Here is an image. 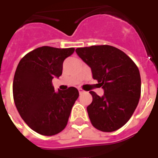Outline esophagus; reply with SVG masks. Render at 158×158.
Listing matches in <instances>:
<instances>
[{"instance_id":"esophagus-1","label":"esophagus","mask_w":158,"mask_h":158,"mask_svg":"<svg viewBox=\"0 0 158 158\" xmlns=\"http://www.w3.org/2000/svg\"><path fill=\"white\" fill-rule=\"evenodd\" d=\"M79 94H82V93H84L85 92V90H83L82 89H81V88H79Z\"/></svg>"}]
</instances>
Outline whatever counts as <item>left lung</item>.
<instances>
[{"mask_svg":"<svg viewBox=\"0 0 158 158\" xmlns=\"http://www.w3.org/2000/svg\"><path fill=\"white\" fill-rule=\"evenodd\" d=\"M75 52L104 90L102 96L89 91L93 100L87 112L92 125L103 132L120 129L139 103L141 80L137 66L124 52L111 45H92Z\"/></svg>","mask_w":158,"mask_h":158,"instance_id":"1","label":"left lung"}]
</instances>
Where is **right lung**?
Here are the masks:
<instances>
[{
  "label": "right lung",
  "instance_id": "obj_1",
  "mask_svg": "<svg viewBox=\"0 0 158 158\" xmlns=\"http://www.w3.org/2000/svg\"><path fill=\"white\" fill-rule=\"evenodd\" d=\"M74 48L42 46L23 57L13 79V99L23 121L42 135L60 133L68 123L79 91L69 87L55 92L52 81L62 73V64Z\"/></svg>",
  "mask_w": 158,
  "mask_h": 158
}]
</instances>
